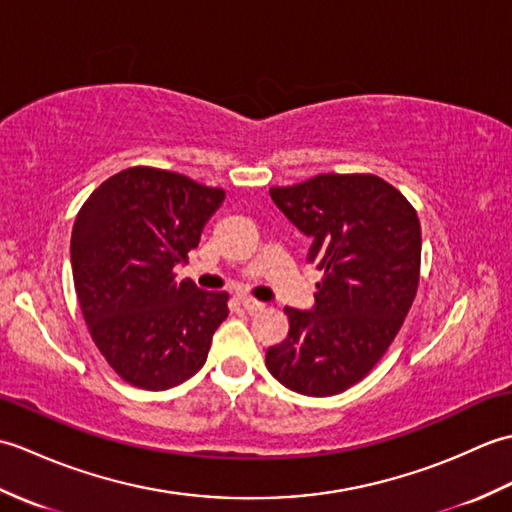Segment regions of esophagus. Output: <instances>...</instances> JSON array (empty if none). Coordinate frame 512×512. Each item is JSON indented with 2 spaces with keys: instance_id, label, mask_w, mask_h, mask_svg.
Segmentation results:
<instances>
[{
  "instance_id": "obj_1",
  "label": "esophagus",
  "mask_w": 512,
  "mask_h": 512,
  "mask_svg": "<svg viewBox=\"0 0 512 512\" xmlns=\"http://www.w3.org/2000/svg\"><path fill=\"white\" fill-rule=\"evenodd\" d=\"M242 306H244V310H248V312H259V310L266 308L262 301L250 299V297H242Z\"/></svg>"
}]
</instances>
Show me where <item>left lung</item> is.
I'll list each match as a JSON object with an SVG mask.
<instances>
[{
  "label": "left lung",
  "instance_id": "8db88e82",
  "mask_svg": "<svg viewBox=\"0 0 512 512\" xmlns=\"http://www.w3.org/2000/svg\"><path fill=\"white\" fill-rule=\"evenodd\" d=\"M277 209L312 239L323 277L312 310L286 308L290 332L266 367L303 396H334L363 380L396 339L420 281V222L398 189L365 173H323L273 187Z\"/></svg>",
  "mask_w": 512,
  "mask_h": 512
}]
</instances>
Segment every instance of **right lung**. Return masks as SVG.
I'll list each match as a JSON object with an SVG mask.
<instances>
[{"mask_svg":"<svg viewBox=\"0 0 512 512\" xmlns=\"http://www.w3.org/2000/svg\"><path fill=\"white\" fill-rule=\"evenodd\" d=\"M222 202V189L132 167L94 189L76 215V297L96 347L127 383L169 389L204 365L228 295L176 281L173 270L187 264Z\"/></svg>","mask_w":512,"mask_h":512,"instance_id":"obj_1","label":"right lung"}]
</instances>
